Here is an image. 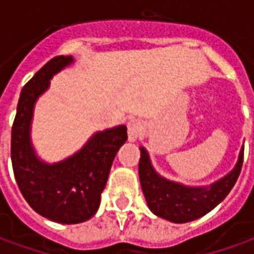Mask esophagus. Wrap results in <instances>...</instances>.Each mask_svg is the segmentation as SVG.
Returning <instances> with one entry per match:
<instances>
[{"label": "esophagus", "mask_w": 254, "mask_h": 254, "mask_svg": "<svg viewBox=\"0 0 254 254\" xmlns=\"http://www.w3.org/2000/svg\"><path fill=\"white\" fill-rule=\"evenodd\" d=\"M144 131V124L141 120H131L127 124V132H128V140L135 141Z\"/></svg>", "instance_id": "34e87169"}]
</instances>
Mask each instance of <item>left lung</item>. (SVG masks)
<instances>
[{
    "mask_svg": "<svg viewBox=\"0 0 254 254\" xmlns=\"http://www.w3.org/2000/svg\"><path fill=\"white\" fill-rule=\"evenodd\" d=\"M140 151L138 175L150 210L162 219L174 223H187L202 218L228 196L239 178L245 147L240 148L238 162L233 170L206 187H187L164 178L154 170L147 150L140 147Z\"/></svg>",
    "mask_w": 254,
    "mask_h": 254,
    "instance_id": "8db88e82",
    "label": "left lung"
}]
</instances>
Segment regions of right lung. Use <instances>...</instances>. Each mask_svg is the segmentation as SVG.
Instances as JSON below:
<instances>
[{"label": "right lung", "instance_id": "1", "mask_svg": "<svg viewBox=\"0 0 254 254\" xmlns=\"http://www.w3.org/2000/svg\"><path fill=\"white\" fill-rule=\"evenodd\" d=\"M73 64L72 56H56L25 84L11 132V161L19 190L29 206L58 223H82L99 209L113 160L127 141V127L97 131L73 155L64 161H42L31 140L34 107L51 79Z\"/></svg>", "mask_w": 254, "mask_h": 254}]
</instances>
